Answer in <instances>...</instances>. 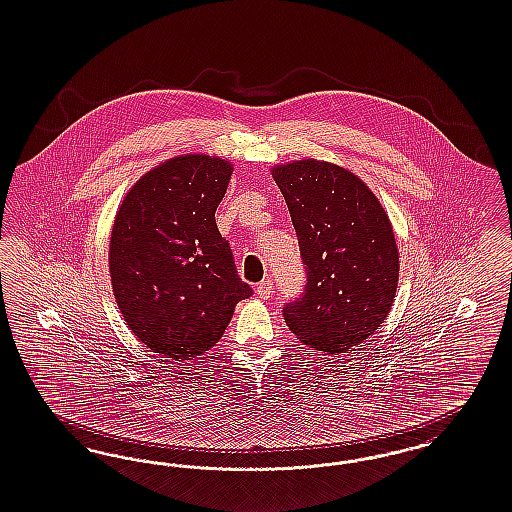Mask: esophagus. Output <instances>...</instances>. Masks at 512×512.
<instances>
[{"label":"esophagus","mask_w":512,"mask_h":512,"mask_svg":"<svg viewBox=\"0 0 512 512\" xmlns=\"http://www.w3.org/2000/svg\"><path fill=\"white\" fill-rule=\"evenodd\" d=\"M274 293V287H272V281H263V283H259L257 285V295L259 298H270V295Z\"/></svg>","instance_id":"esophagus-1"}]
</instances>
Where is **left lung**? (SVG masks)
<instances>
[{"instance_id":"1","label":"left lung","mask_w":512,"mask_h":512,"mask_svg":"<svg viewBox=\"0 0 512 512\" xmlns=\"http://www.w3.org/2000/svg\"><path fill=\"white\" fill-rule=\"evenodd\" d=\"M272 176L308 276L283 308L285 323L313 349L343 353L372 336L396 296L400 264L387 212L360 178L332 163L302 159Z\"/></svg>"}]
</instances>
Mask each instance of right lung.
Returning a JSON list of instances; mask_svg holds the SVG:
<instances>
[{
  "label": "right lung",
  "instance_id": "right-lung-1",
  "mask_svg": "<svg viewBox=\"0 0 512 512\" xmlns=\"http://www.w3.org/2000/svg\"><path fill=\"white\" fill-rule=\"evenodd\" d=\"M231 172L219 157H174L146 172L118 210L109 255L114 296L135 336L161 357L214 347L234 306L253 295L217 231Z\"/></svg>",
  "mask_w": 512,
  "mask_h": 512
}]
</instances>
